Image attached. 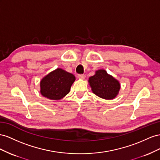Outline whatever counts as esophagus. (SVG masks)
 Listing matches in <instances>:
<instances>
[{
	"instance_id": "1",
	"label": "esophagus",
	"mask_w": 160,
	"mask_h": 160,
	"mask_svg": "<svg viewBox=\"0 0 160 160\" xmlns=\"http://www.w3.org/2000/svg\"><path fill=\"white\" fill-rule=\"evenodd\" d=\"M78 78L79 79L84 80V79H85L86 76L84 74H78Z\"/></svg>"
}]
</instances>
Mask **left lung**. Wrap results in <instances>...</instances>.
<instances>
[{
    "instance_id": "left-lung-1",
    "label": "left lung",
    "mask_w": 160,
    "mask_h": 160,
    "mask_svg": "<svg viewBox=\"0 0 160 160\" xmlns=\"http://www.w3.org/2000/svg\"><path fill=\"white\" fill-rule=\"evenodd\" d=\"M88 82L94 94L106 100L115 98L121 88L119 82L104 70L96 71L95 74L89 78Z\"/></svg>"
}]
</instances>
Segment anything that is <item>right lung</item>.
Listing matches in <instances>:
<instances>
[{
    "mask_svg": "<svg viewBox=\"0 0 160 160\" xmlns=\"http://www.w3.org/2000/svg\"><path fill=\"white\" fill-rule=\"evenodd\" d=\"M75 80V76L71 73L57 68L41 80L40 92L49 99L60 100L69 93Z\"/></svg>",
    "mask_w": 160,
    "mask_h": 160,
    "instance_id": "obj_1",
    "label": "right lung"
}]
</instances>
